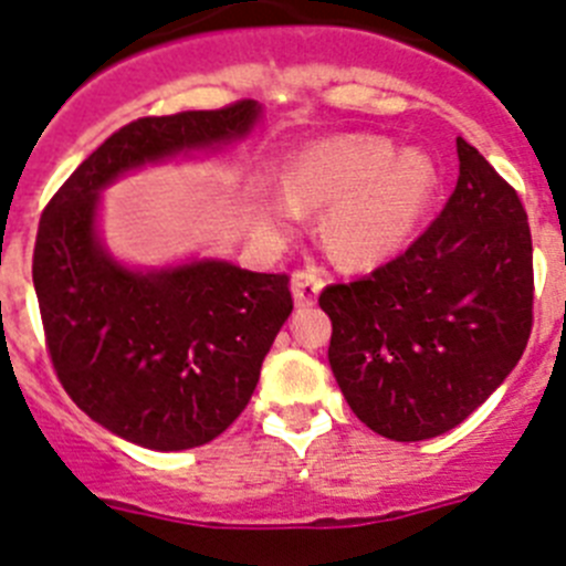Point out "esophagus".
Segmentation results:
<instances>
[{"mask_svg": "<svg viewBox=\"0 0 566 566\" xmlns=\"http://www.w3.org/2000/svg\"><path fill=\"white\" fill-rule=\"evenodd\" d=\"M319 289H323V277L312 269H303V272H294L292 277V294L297 306H314Z\"/></svg>", "mask_w": 566, "mask_h": 566, "instance_id": "34e87169", "label": "esophagus"}]
</instances>
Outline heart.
Instances as JSON below:
<instances>
[{
  "mask_svg": "<svg viewBox=\"0 0 566 566\" xmlns=\"http://www.w3.org/2000/svg\"><path fill=\"white\" fill-rule=\"evenodd\" d=\"M283 189L263 207L269 227L297 223L300 207H328L323 240L343 266H382L411 247L439 189L437 164L397 153L377 135H334L289 155Z\"/></svg>",
  "mask_w": 566,
  "mask_h": 566,
  "instance_id": "obj_1",
  "label": "heart"
}]
</instances>
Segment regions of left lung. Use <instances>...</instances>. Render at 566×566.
Instances as JSON below:
<instances>
[{
    "label": "left lung",
    "mask_w": 566,
    "mask_h": 566,
    "mask_svg": "<svg viewBox=\"0 0 566 566\" xmlns=\"http://www.w3.org/2000/svg\"><path fill=\"white\" fill-rule=\"evenodd\" d=\"M459 178L399 258L319 294L328 363L359 422L394 442L451 431L504 382L533 328V240L516 189L457 138Z\"/></svg>",
    "instance_id": "8db88e82"
}]
</instances>
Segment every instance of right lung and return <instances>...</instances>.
Segmentation results:
<instances>
[{"label":"right lung","instance_id":"1","mask_svg":"<svg viewBox=\"0 0 566 566\" xmlns=\"http://www.w3.org/2000/svg\"><path fill=\"white\" fill-rule=\"evenodd\" d=\"M258 118L260 104L243 98L129 122L78 164L39 221L33 286L59 382L93 422L149 451H187L227 431L294 303L286 274L227 260L122 266L96 232L98 192L144 164L247 138Z\"/></svg>","mask_w":566,"mask_h":566}]
</instances>
